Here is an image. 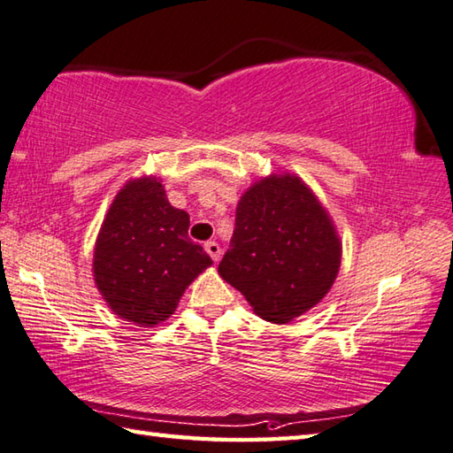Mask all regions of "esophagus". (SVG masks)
I'll return each instance as SVG.
<instances>
[{
  "label": "esophagus",
  "instance_id": "34e87169",
  "mask_svg": "<svg viewBox=\"0 0 453 453\" xmlns=\"http://www.w3.org/2000/svg\"><path fill=\"white\" fill-rule=\"evenodd\" d=\"M204 250H206V255H209V257L212 258V263H219V258H220V247H219V242H214V241L204 242Z\"/></svg>",
  "mask_w": 453,
  "mask_h": 453
}]
</instances>
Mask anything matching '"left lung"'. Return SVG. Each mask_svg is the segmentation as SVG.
<instances>
[{"instance_id":"left-lung-1","label":"left lung","mask_w":453,"mask_h":453,"mask_svg":"<svg viewBox=\"0 0 453 453\" xmlns=\"http://www.w3.org/2000/svg\"><path fill=\"white\" fill-rule=\"evenodd\" d=\"M342 242L328 211L296 174H271L236 204L231 249L219 274L260 319L288 324L328 295Z\"/></svg>"}]
</instances>
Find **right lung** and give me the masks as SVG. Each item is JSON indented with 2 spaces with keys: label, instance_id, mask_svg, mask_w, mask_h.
Here are the masks:
<instances>
[{
  "label": "right lung",
  "instance_id": "1",
  "mask_svg": "<svg viewBox=\"0 0 453 453\" xmlns=\"http://www.w3.org/2000/svg\"><path fill=\"white\" fill-rule=\"evenodd\" d=\"M188 214L174 209L157 177L129 180L103 220L93 279L111 311L150 328L169 319L182 292L212 265L188 239Z\"/></svg>",
  "mask_w": 453,
  "mask_h": 453
}]
</instances>
